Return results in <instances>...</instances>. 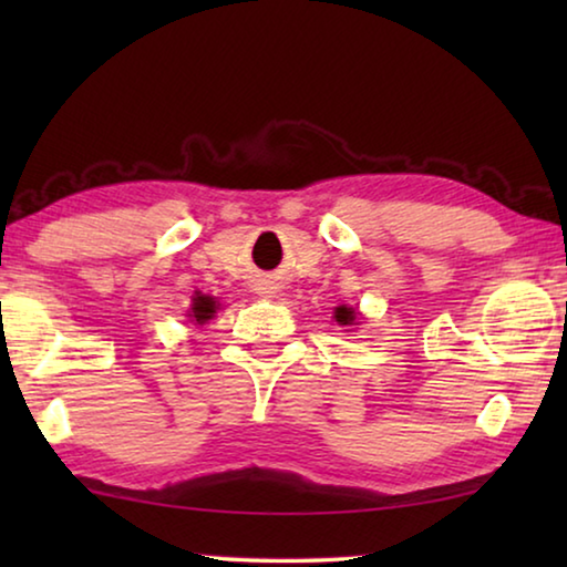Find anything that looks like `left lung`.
Here are the masks:
<instances>
[{"label": "left lung", "instance_id": "8db88e82", "mask_svg": "<svg viewBox=\"0 0 567 567\" xmlns=\"http://www.w3.org/2000/svg\"><path fill=\"white\" fill-rule=\"evenodd\" d=\"M334 322L342 324V328H350V324H358V310H352L348 305L334 307Z\"/></svg>", "mask_w": 567, "mask_h": 567}]
</instances>
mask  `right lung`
<instances>
[{
  "instance_id": "right-lung-1",
  "label": "right lung",
  "mask_w": 567,
  "mask_h": 567,
  "mask_svg": "<svg viewBox=\"0 0 567 567\" xmlns=\"http://www.w3.org/2000/svg\"><path fill=\"white\" fill-rule=\"evenodd\" d=\"M217 310H219V302L215 300V297L197 292L195 297H192L189 318H192V322H195V324H205L207 320L215 318Z\"/></svg>"
}]
</instances>
